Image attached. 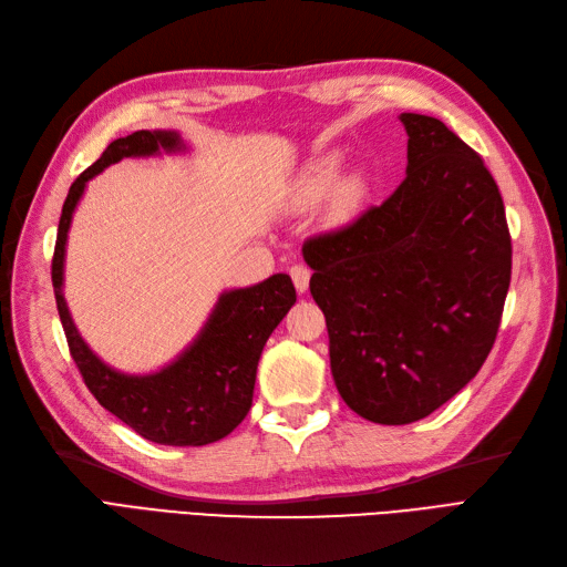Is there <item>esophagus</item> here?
<instances>
[{
    "mask_svg": "<svg viewBox=\"0 0 567 567\" xmlns=\"http://www.w3.org/2000/svg\"><path fill=\"white\" fill-rule=\"evenodd\" d=\"M290 279H293L298 293H305V290L310 288V269L302 267V265L290 267Z\"/></svg>",
    "mask_w": 567,
    "mask_h": 567,
    "instance_id": "34e87169",
    "label": "esophagus"
}]
</instances>
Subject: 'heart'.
Wrapping results in <instances>:
<instances>
[{"instance_id":"heart-1","label":"heart","mask_w":567,"mask_h":567,"mask_svg":"<svg viewBox=\"0 0 567 567\" xmlns=\"http://www.w3.org/2000/svg\"><path fill=\"white\" fill-rule=\"evenodd\" d=\"M340 153H329V156H321L317 161H312L302 169V175L298 179V192H300V200L305 203H317L321 200L326 194H329L332 184L338 179L340 173ZM369 196V175L367 169L357 167L350 169L348 175H342L337 188L333 189L331 198H329V215L336 221H346L350 217H354L362 208L364 200Z\"/></svg>"}]
</instances>
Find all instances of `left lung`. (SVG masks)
Listing matches in <instances>:
<instances>
[{
    "label": "left lung",
    "mask_w": 567,
    "mask_h": 567,
    "mask_svg": "<svg viewBox=\"0 0 567 567\" xmlns=\"http://www.w3.org/2000/svg\"><path fill=\"white\" fill-rule=\"evenodd\" d=\"M400 120L398 192L302 246L340 398L383 425L425 419L475 379L511 284L506 210L483 158L437 117Z\"/></svg>",
    "instance_id": "left-lung-1"
}]
</instances>
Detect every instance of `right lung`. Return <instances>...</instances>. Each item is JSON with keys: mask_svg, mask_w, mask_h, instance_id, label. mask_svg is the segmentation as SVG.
Masks as SVG:
<instances>
[{"mask_svg": "<svg viewBox=\"0 0 567 567\" xmlns=\"http://www.w3.org/2000/svg\"><path fill=\"white\" fill-rule=\"evenodd\" d=\"M186 151L188 146L175 130H140L111 142L68 192L51 260V281L68 348L90 392L134 433L169 447H203L227 437L246 419L265 342L296 305V288L288 274L225 290L192 346L151 373L117 371L84 342L63 296V265L68 231L87 182L123 158Z\"/></svg>", "mask_w": 567, "mask_h": 567, "instance_id": "right-lung-1", "label": "right lung"}]
</instances>
